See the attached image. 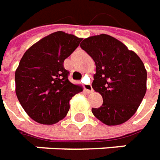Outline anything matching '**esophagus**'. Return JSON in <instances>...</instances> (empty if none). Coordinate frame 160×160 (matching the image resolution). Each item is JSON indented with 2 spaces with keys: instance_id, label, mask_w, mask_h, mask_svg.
Segmentation results:
<instances>
[{
  "instance_id": "esophagus-1",
  "label": "esophagus",
  "mask_w": 160,
  "mask_h": 160,
  "mask_svg": "<svg viewBox=\"0 0 160 160\" xmlns=\"http://www.w3.org/2000/svg\"><path fill=\"white\" fill-rule=\"evenodd\" d=\"M84 89L87 93H91L93 91V89H92L91 85H84Z\"/></svg>"
}]
</instances>
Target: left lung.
<instances>
[{"mask_svg": "<svg viewBox=\"0 0 160 160\" xmlns=\"http://www.w3.org/2000/svg\"><path fill=\"white\" fill-rule=\"evenodd\" d=\"M80 47L96 64L92 88L103 103L91 112L108 126L127 122L136 112L147 90V71L133 51L115 38L100 34L89 37Z\"/></svg>", "mask_w": 160, "mask_h": 160, "instance_id": "8db88e82", "label": "left lung"}]
</instances>
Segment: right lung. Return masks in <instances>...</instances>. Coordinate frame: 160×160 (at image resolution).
Returning <instances> with one entry per match:
<instances>
[{
  "label": "right lung",
  "instance_id": "add662e5",
  "mask_svg": "<svg viewBox=\"0 0 160 160\" xmlns=\"http://www.w3.org/2000/svg\"><path fill=\"white\" fill-rule=\"evenodd\" d=\"M82 38L58 31L30 47L15 73L16 94L27 114L37 122L54 124L67 115L69 101L82 91L69 80L64 61Z\"/></svg>",
  "mask_w": 160,
  "mask_h": 160
}]
</instances>
